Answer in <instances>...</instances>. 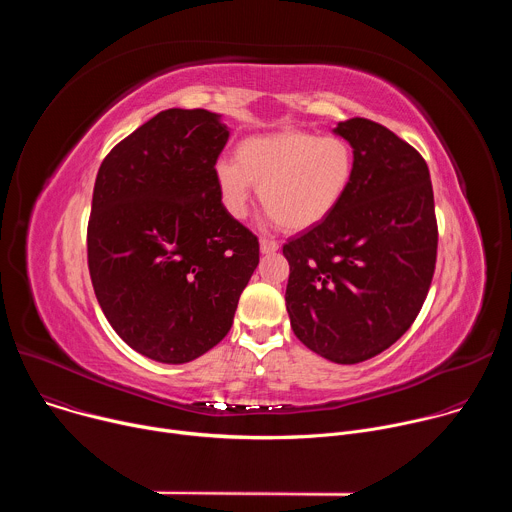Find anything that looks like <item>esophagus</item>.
<instances>
[{"label":"esophagus","instance_id":"obj_1","mask_svg":"<svg viewBox=\"0 0 512 512\" xmlns=\"http://www.w3.org/2000/svg\"><path fill=\"white\" fill-rule=\"evenodd\" d=\"M259 247H261V253L263 255H269V253H275L279 249V243L277 241H271V239H261L259 241Z\"/></svg>","mask_w":512,"mask_h":512}]
</instances>
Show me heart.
I'll use <instances>...</instances> for the list:
<instances>
[{"label":"heart","mask_w":512,"mask_h":512,"mask_svg":"<svg viewBox=\"0 0 512 512\" xmlns=\"http://www.w3.org/2000/svg\"><path fill=\"white\" fill-rule=\"evenodd\" d=\"M354 178V152L334 135L285 129L243 139L235 160L214 166L225 208L243 218L253 186L263 208L285 231H308L342 204Z\"/></svg>","instance_id":"1"}]
</instances>
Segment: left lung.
<instances>
[{"label": "left lung", "mask_w": 512, "mask_h": 512, "mask_svg": "<svg viewBox=\"0 0 512 512\" xmlns=\"http://www.w3.org/2000/svg\"><path fill=\"white\" fill-rule=\"evenodd\" d=\"M354 178L330 218L283 245L291 330L316 354L369 360L417 318L431 285L437 223L425 160L387 127L338 123Z\"/></svg>", "instance_id": "8db88e82"}]
</instances>
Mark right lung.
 Returning <instances> with one entry per match:
<instances>
[{
  "mask_svg": "<svg viewBox=\"0 0 512 512\" xmlns=\"http://www.w3.org/2000/svg\"><path fill=\"white\" fill-rule=\"evenodd\" d=\"M221 115L166 109L103 160L87 229L89 271L113 330L139 354L190 362L221 342L259 241L223 206Z\"/></svg>",
  "mask_w": 512,
  "mask_h": 512,
  "instance_id": "right-lung-1",
  "label": "right lung"
}]
</instances>
